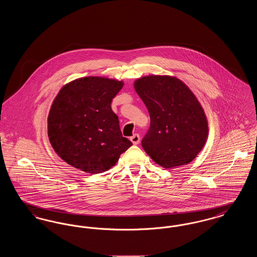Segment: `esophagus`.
<instances>
[{"instance_id":"esophagus-1","label":"esophagus","mask_w":257,"mask_h":257,"mask_svg":"<svg viewBox=\"0 0 257 257\" xmlns=\"http://www.w3.org/2000/svg\"><path fill=\"white\" fill-rule=\"evenodd\" d=\"M130 140H131V142L134 144V145H139V143H140V141H141V138H140V135L139 134H134L131 138H130Z\"/></svg>"}]
</instances>
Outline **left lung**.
Instances as JSON below:
<instances>
[{
	"label": "left lung",
	"mask_w": 257,
	"mask_h": 257,
	"mask_svg": "<svg viewBox=\"0 0 257 257\" xmlns=\"http://www.w3.org/2000/svg\"><path fill=\"white\" fill-rule=\"evenodd\" d=\"M134 86L150 116V127L142 141L145 151L165 169L192 162L208 136L207 118L195 94L171 76H146Z\"/></svg>",
	"instance_id": "obj_1"
}]
</instances>
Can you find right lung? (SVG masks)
Here are the masks:
<instances>
[{"label":"right lung","instance_id":"right-lung-1","mask_svg":"<svg viewBox=\"0 0 257 257\" xmlns=\"http://www.w3.org/2000/svg\"><path fill=\"white\" fill-rule=\"evenodd\" d=\"M122 81L85 77L65 85L55 98L48 116V137L64 162L87 173L110 170L133 144L124 138L112 99Z\"/></svg>","mask_w":257,"mask_h":257}]
</instances>
